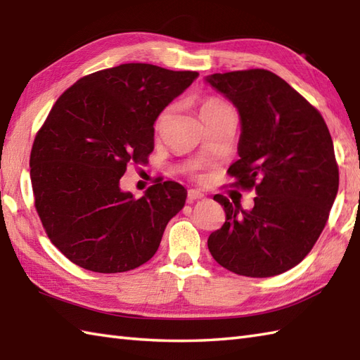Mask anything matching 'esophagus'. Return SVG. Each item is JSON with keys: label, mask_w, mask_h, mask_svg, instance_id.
<instances>
[{"label": "esophagus", "mask_w": 360, "mask_h": 360, "mask_svg": "<svg viewBox=\"0 0 360 360\" xmlns=\"http://www.w3.org/2000/svg\"><path fill=\"white\" fill-rule=\"evenodd\" d=\"M202 198H204V193L198 192V190H188V192H187V201H188V202L202 200Z\"/></svg>", "instance_id": "1"}]
</instances>
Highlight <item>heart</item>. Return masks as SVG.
Listing matches in <instances>:
<instances>
[{
  "label": "heart",
  "instance_id": "b5f03b06",
  "mask_svg": "<svg viewBox=\"0 0 360 360\" xmlns=\"http://www.w3.org/2000/svg\"><path fill=\"white\" fill-rule=\"evenodd\" d=\"M226 108H229V106H227L224 102H221L219 98H217V97L204 98L201 106H200L201 119H202V120L209 119V117H212V116H215L217 112L223 111V110H226ZM168 112H170V108H165L162 112L159 114V117H158V120H156V128H159L160 125L164 124V120H165V117L168 116Z\"/></svg>",
  "mask_w": 360,
  "mask_h": 360
}]
</instances>
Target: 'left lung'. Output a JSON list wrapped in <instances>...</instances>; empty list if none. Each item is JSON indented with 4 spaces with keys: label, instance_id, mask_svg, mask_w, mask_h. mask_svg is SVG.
<instances>
[{
    "label": "left lung",
    "instance_id": "8db88e82",
    "mask_svg": "<svg viewBox=\"0 0 360 360\" xmlns=\"http://www.w3.org/2000/svg\"><path fill=\"white\" fill-rule=\"evenodd\" d=\"M207 82L240 111V159L231 187L254 190V209L224 195L226 221L207 246L217 263L244 277H272L314 248L339 190V165L322 114L267 70L212 74Z\"/></svg>",
    "mask_w": 360,
    "mask_h": 360
}]
</instances>
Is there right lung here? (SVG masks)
<instances>
[{
  "label": "right lung",
  "instance_id": "right-lung-1",
  "mask_svg": "<svg viewBox=\"0 0 360 360\" xmlns=\"http://www.w3.org/2000/svg\"><path fill=\"white\" fill-rule=\"evenodd\" d=\"M198 75L125 63L85 75L53 103L32 143L30 181L44 232L70 262L117 274L156 254L186 188L158 178L136 200L119 181L148 162L153 124Z\"/></svg>",
  "mask_w": 360,
  "mask_h": 360
}]
</instances>
